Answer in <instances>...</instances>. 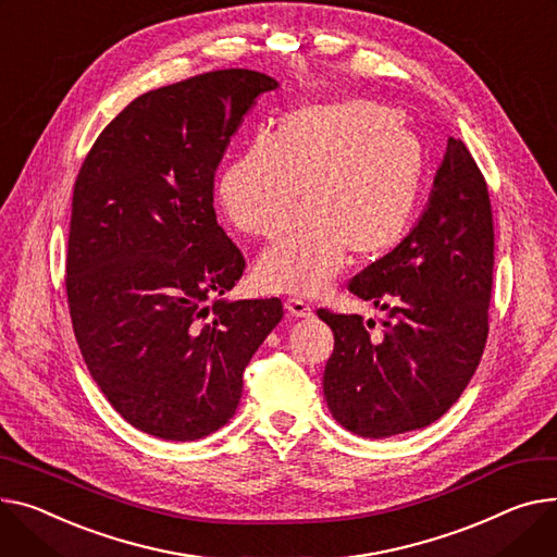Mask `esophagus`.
Instances as JSON below:
<instances>
[{"label": "esophagus", "mask_w": 557, "mask_h": 557, "mask_svg": "<svg viewBox=\"0 0 557 557\" xmlns=\"http://www.w3.org/2000/svg\"><path fill=\"white\" fill-rule=\"evenodd\" d=\"M284 307L295 318H311V313H313V309L305 300H300V298H286Z\"/></svg>", "instance_id": "34e87169"}]
</instances>
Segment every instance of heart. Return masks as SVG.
I'll return each instance as SVG.
<instances>
[{"label": "heart", "instance_id": "b5f03b06", "mask_svg": "<svg viewBox=\"0 0 557 557\" xmlns=\"http://www.w3.org/2000/svg\"><path fill=\"white\" fill-rule=\"evenodd\" d=\"M423 157L396 111L372 100L302 104L257 134L228 161L216 199L248 235L277 242L262 255L257 277L267 288L315 293L343 267L389 250L410 224Z\"/></svg>", "mask_w": 557, "mask_h": 557}]
</instances>
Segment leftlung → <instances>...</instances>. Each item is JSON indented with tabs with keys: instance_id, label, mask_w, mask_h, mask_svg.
I'll return each instance as SVG.
<instances>
[{
	"instance_id": "obj_1",
	"label": "left lung",
	"mask_w": 557,
	"mask_h": 557,
	"mask_svg": "<svg viewBox=\"0 0 557 557\" xmlns=\"http://www.w3.org/2000/svg\"><path fill=\"white\" fill-rule=\"evenodd\" d=\"M493 264L486 178L463 140L448 138L417 226L347 284L387 311L383 326L372 331L374 320L318 309L333 331L322 379L333 419L383 438L446 414L486 347Z\"/></svg>"
}]
</instances>
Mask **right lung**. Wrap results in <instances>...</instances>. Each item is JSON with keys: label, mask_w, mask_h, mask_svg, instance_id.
Here are the masks:
<instances>
[{"label": "right lung", "mask_w": 557, "mask_h": 557, "mask_svg": "<svg viewBox=\"0 0 557 557\" xmlns=\"http://www.w3.org/2000/svg\"><path fill=\"white\" fill-rule=\"evenodd\" d=\"M271 76L219 69L132 100L71 201L66 302L89 374L136 430L195 441L235 414L280 298L214 300L246 259L216 224L214 172ZM213 305H209V300Z\"/></svg>", "instance_id": "right-lung-1"}]
</instances>
